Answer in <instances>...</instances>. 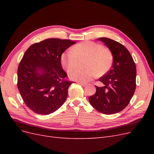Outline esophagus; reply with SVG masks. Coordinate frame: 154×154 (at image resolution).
I'll use <instances>...</instances> for the list:
<instances>
[{"instance_id":"1","label":"esophagus","mask_w":154,"mask_h":154,"mask_svg":"<svg viewBox=\"0 0 154 154\" xmlns=\"http://www.w3.org/2000/svg\"><path fill=\"white\" fill-rule=\"evenodd\" d=\"M80 83V85H82L83 87H85V86H86V85H87V83H82V82H80V83Z\"/></svg>"}]
</instances>
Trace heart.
<instances>
[{
  "mask_svg": "<svg viewBox=\"0 0 154 154\" xmlns=\"http://www.w3.org/2000/svg\"><path fill=\"white\" fill-rule=\"evenodd\" d=\"M87 57L85 69H77L70 74L73 80L87 83L99 75H103L112 64L113 57L110 51L94 42L85 41L78 44L71 49L62 54L61 62L63 68L68 72L75 69L79 59Z\"/></svg>",
  "mask_w": 154,
  "mask_h": 154,
  "instance_id": "b5f03b06",
  "label": "heart"
}]
</instances>
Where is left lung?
Listing matches in <instances>:
<instances>
[{
    "label": "left lung",
    "instance_id": "1",
    "mask_svg": "<svg viewBox=\"0 0 154 154\" xmlns=\"http://www.w3.org/2000/svg\"><path fill=\"white\" fill-rule=\"evenodd\" d=\"M113 57L111 69L99 79L103 87L96 86L95 94L88 97L91 105L101 113L114 114L127 106L136 90V67L124 45L112 39L99 38Z\"/></svg>",
    "mask_w": 154,
    "mask_h": 154
}]
</instances>
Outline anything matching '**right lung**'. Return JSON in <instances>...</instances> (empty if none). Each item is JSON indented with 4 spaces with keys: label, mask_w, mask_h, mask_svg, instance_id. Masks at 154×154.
<instances>
[{
    "label": "right lung",
    "mask_w": 154,
    "mask_h": 154,
    "mask_svg": "<svg viewBox=\"0 0 154 154\" xmlns=\"http://www.w3.org/2000/svg\"><path fill=\"white\" fill-rule=\"evenodd\" d=\"M70 40L48 38L31 45L18 67L17 86L25 104L36 114L48 115L66 101L72 82L62 67L61 57Z\"/></svg>",
    "instance_id": "1"
}]
</instances>
